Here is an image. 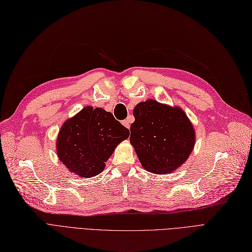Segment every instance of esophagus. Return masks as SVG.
<instances>
[{
	"instance_id": "obj_1",
	"label": "esophagus",
	"mask_w": 252,
	"mask_h": 252,
	"mask_svg": "<svg viewBox=\"0 0 252 252\" xmlns=\"http://www.w3.org/2000/svg\"><path fill=\"white\" fill-rule=\"evenodd\" d=\"M122 124H123L126 128H128V129H129V127H130V122H129L128 120H124L123 122H122Z\"/></svg>"
}]
</instances>
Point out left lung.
Segmentation results:
<instances>
[{
  "label": "left lung",
  "instance_id": "left-lung-1",
  "mask_svg": "<svg viewBox=\"0 0 252 252\" xmlns=\"http://www.w3.org/2000/svg\"><path fill=\"white\" fill-rule=\"evenodd\" d=\"M133 116L130 144L146 171L168 174L187 161L194 149L196 134L179 106L149 99L136 104Z\"/></svg>",
  "mask_w": 252,
  "mask_h": 252
}]
</instances>
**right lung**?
<instances>
[{"label":"right lung","mask_w":252,"mask_h":252,"mask_svg":"<svg viewBox=\"0 0 252 252\" xmlns=\"http://www.w3.org/2000/svg\"><path fill=\"white\" fill-rule=\"evenodd\" d=\"M129 133L111 112L86 106L63 124L56 153L68 172L91 178L104 170L105 161Z\"/></svg>","instance_id":"right-lung-1"}]
</instances>
